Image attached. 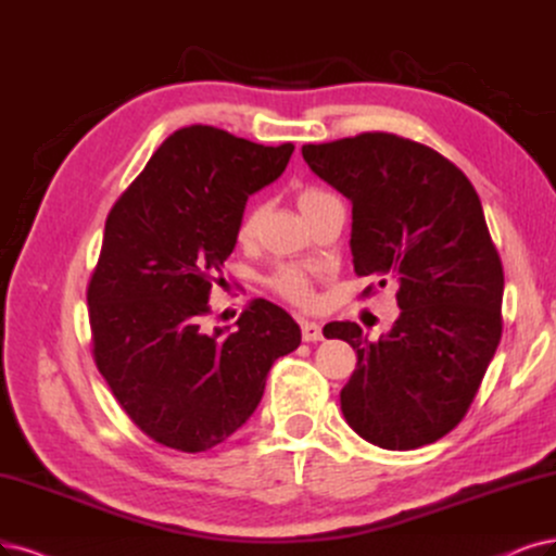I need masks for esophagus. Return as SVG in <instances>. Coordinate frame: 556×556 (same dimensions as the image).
I'll return each mask as SVG.
<instances>
[{
	"label": "esophagus",
	"mask_w": 556,
	"mask_h": 556,
	"mask_svg": "<svg viewBox=\"0 0 556 556\" xmlns=\"http://www.w3.org/2000/svg\"><path fill=\"white\" fill-rule=\"evenodd\" d=\"M302 339L304 341H320L323 339V327L314 320H302Z\"/></svg>",
	"instance_id": "obj_1"
}]
</instances>
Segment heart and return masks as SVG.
<instances>
[{"label":"heart","mask_w":556,"mask_h":556,"mask_svg":"<svg viewBox=\"0 0 556 556\" xmlns=\"http://www.w3.org/2000/svg\"><path fill=\"white\" fill-rule=\"evenodd\" d=\"M327 197H330V194L318 190V188H302L298 192V205H300L302 215L306 211H312L314 205H318ZM258 217H261L258 205H247V211L242 213V219L238 224V238L240 240H250L254 236ZM270 286L279 295L289 298L293 302H302L304 304V302L312 300L309 279H306V275H302L300 270H293V267H279V270L270 277Z\"/></svg>","instance_id":"1"}]
</instances>
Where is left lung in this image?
<instances>
[{
    "label": "left lung",
    "mask_w": 556,
    "mask_h": 556,
    "mask_svg": "<svg viewBox=\"0 0 556 556\" xmlns=\"http://www.w3.org/2000/svg\"><path fill=\"white\" fill-rule=\"evenodd\" d=\"M302 157L353 203L355 273L399 286L401 316L378 341L351 320L325 325L357 353L343 417L382 448L435 442L465 417L502 339L504 270L475 185L389 132L306 143Z\"/></svg>",
    "instance_id": "obj_1"
}]
</instances>
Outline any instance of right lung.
Instances as JSON below:
<instances>
[{
	"label": "right lung",
	"instance_id": "add662e5",
	"mask_svg": "<svg viewBox=\"0 0 556 556\" xmlns=\"http://www.w3.org/2000/svg\"><path fill=\"white\" fill-rule=\"evenodd\" d=\"M293 151L180 128L108 215L87 291L93 359L128 417L164 446L197 454L233 435L275 359L302 341L300 325L267 300L233 330L203 327L247 199L283 174Z\"/></svg>",
	"mask_w": 556,
	"mask_h": 556
}]
</instances>
